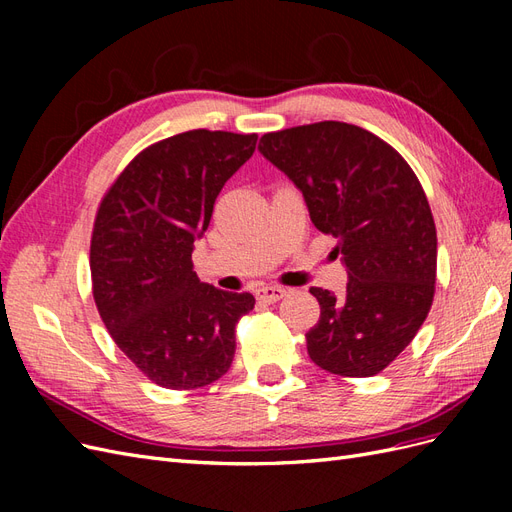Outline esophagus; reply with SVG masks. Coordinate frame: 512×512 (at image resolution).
Wrapping results in <instances>:
<instances>
[{"mask_svg": "<svg viewBox=\"0 0 512 512\" xmlns=\"http://www.w3.org/2000/svg\"><path fill=\"white\" fill-rule=\"evenodd\" d=\"M284 297H286V290L280 288V286H265V288H260L256 292V299L260 303H277V301L284 299Z\"/></svg>", "mask_w": 512, "mask_h": 512, "instance_id": "34e87169", "label": "esophagus"}]
</instances>
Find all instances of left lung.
<instances>
[{
	"mask_svg": "<svg viewBox=\"0 0 512 512\" xmlns=\"http://www.w3.org/2000/svg\"><path fill=\"white\" fill-rule=\"evenodd\" d=\"M258 149L303 192L348 271L344 297L309 288L320 303L305 335L309 359L344 378L380 374L421 329L436 292L438 237L421 181L389 143L344 121L269 132Z\"/></svg>",
	"mask_w": 512,
	"mask_h": 512,
	"instance_id": "obj_1",
	"label": "left lung"
}]
</instances>
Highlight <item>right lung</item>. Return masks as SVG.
Here are the masks:
<instances>
[{
	"label": "right lung",
	"mask_w": 512,
	"mask_h": 512,
	"mask_svg": "<svg viewBox=\"0 0 512 512\" xmlns=\"http://www.w3.org/2000/svg\"><path fill=\"white\" fill-rule=\"evenodd\" d=\"M256 134L190 130L143 149L104 194L91 235V286L119 350L164 389L220 380L250 292L203 284L194 241L224 183L252 158Z\"/></svg>",
	"instance_id": "right-lung-1"
}]
</instances>
